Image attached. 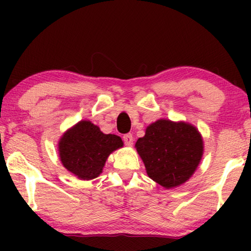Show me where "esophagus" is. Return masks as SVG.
<instances>
[{"label": "esophagus", "mask_w": 251, "mask_h": 251, "mask_svg": "<svg viewBox=\"0 0 251 251\" xmlns=\"http://www.w3.org/2000/svg\"><path fill=\"white\" fill-rule=\"evenodd\" d=\"M123 140H125V144L126 146H131L133 143V137L131 133H128V135L123 136Z\"/></svg>", "instance_id": "34e87169"}]
</instances>
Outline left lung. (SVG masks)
<instances>
[{
    "label": "left lung",
    "instance_id": "obj_1",
    "mask_svg": "<svg viewBox=\"0 0 251 251\" xmlns=\"http://www.w3.org/2000/svg\"><path fill=\"white\" fill-rule=\"evenodd\" d=\"M135 147L149 177L168 190L186 183L203 155L199 130L191 123L167 119L151 123Z\"/></svg>",
    "mask_w": 251,
    "mask_h": 251
}]
</instances>
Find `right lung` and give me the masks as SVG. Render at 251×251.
<instances>
[{
	"label": "right lung",
	"instance_id": "right-lung-1",
	"mask_svg": "<svg viewBox=\"0 0 251 251\" xmlns=\"http://www.w3.org/2000/svg\"><path fill=\"white\" fill-rule=\"evenodd\" d=\"M121 147V137L106 135L91 121L82 120L61 136L58 153L70 173L81 180H91L102 173L111 153Z\"/></svg>",
	"mask_w": 251,
	"mask_h": 251
}]
</instances>
